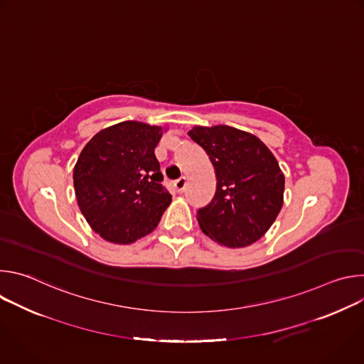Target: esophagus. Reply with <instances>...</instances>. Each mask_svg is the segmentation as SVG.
Returning <instances> with one entry per match:
<instances>
[{
  "mask_svg": "<svg viewBox=\"0 0 364 364\" xmlns=\"http://www.w3.org/2000/svg\"><path fill=\"white\" fill-rule=\"evenodd\" d=\"M174 187H176V190H177L178 193L184 191V187H186V177H180V178H177V180L174 181Z\"/></svg>",
  "mask_w": 364,
  "mask_h": 364,
  "instance_id": "obj_1",
  "label": "esophagus"
}]
</instances>
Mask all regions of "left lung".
Wrapping results in <instances>:
<instances>
[{
	"label": "left lung",
	"instance_id": "obj_1",
	"mask_svg": "<svg viewBox=\"0 0 364 364\" xmlns=\"http://www.w3.org/2000/svg\"><path fill=\"white\" fill-rule=\"evenodd\" d=\"M215 167L216 193L197 210L201 230L228 247L261 239L284 203L285 178L268 146L255 135L228 127H194L188 132Z\"/></svg>",
	"mask_w": 364,
	"mask_h": 364
}]
</instances>
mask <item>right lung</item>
Returning <instances> with one entry per match:
<instances>
[{"label":"right lung","mask_w":364,"mask_h":364,"mask_svg":"<svg viewBox=\"0 0 364 364\" xmlns=\"http://www.w3.org/2000/svg\"><path fill=\"white\" fill-rule=\"evenodd\" d=\"M161 127L125 121L97 132L80 152L73 184L80 212L108 242L132 243L157 228L171 203L154 149Z\"/></svg>","instance_id":"obj_1"}]
</instances>
